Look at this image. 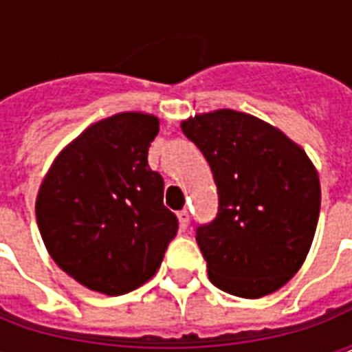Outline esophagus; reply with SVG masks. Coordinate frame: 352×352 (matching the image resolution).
I'll return each instance as SVG.
<instances>
[{
  "mask_svg": "<svg viewBox=\"0 0 352 352\" xmlns=\"http://www.w3.org/2000/svg\"><path fill=\"white\" fill-rule=\"evenodd\" d=\"M177 219H179V226H181V230H183V232L188 228V222H190V214H188V211H186V209L179 211V213H177Z\"/></svg>",
  "mask_w": 352,
  "mask_h": 352,
  "instance_id": "esophagus-1",
  "label": "esophagus"
}]
</instances>
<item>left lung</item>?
<instances>
[{
    "label": "left lung",
    "instance_id": "1",
    "mask_svg": "<svg viewBox=\"0 0 352 352\" xmlns=\"http://www.w3.org/2000/svg\"><path fill=\"white\" fill-rule=\"evenodd\" d=\"M219 190L214 221L196 230L209 280L262 298L294 277L315 237L318 173L302 146L272 124L234 109L183 120Z\"/></svg>",
    "mask_w": 352,
    "mask_h": 352
}]
</instances>
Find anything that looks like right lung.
<instances>
[{
	"label": "right lung",
	"instance_id": "add662e5",
	"mask_svg": "<svg viewBox=\"0 0 352 352\" xmlns=\"http://www.w3.org/2000/svg\"><path fill=\"white\" fill-rule=\"evenodd\" d=\"M160 120L118 113L88 126L58 154L35 201L47 251L69 277L107 296L131 292L158 272L177 217L164 179L148 168Z\"/></svg>",
	"mask_w": 352,
	"mask_h": 352
}]
</instances>
